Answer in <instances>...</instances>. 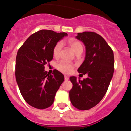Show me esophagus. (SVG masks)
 Segmentation results:
<instances>
[{
  "label": "esophagus",
  "mask_w": 131,
  "mask_h": 131,
  "mask_svg": "<svg viewBox=\"0 0 131 131\" xmlns=\"http://www.w3.org/2000/svg\"><path fill=\"white\" fill-rule=\"evenodd\" d=\"M64 78H65V80H66V81H68V80H69V77H68V75H65Z\"/></svg>",
  "instance_id": "obj_1"
}]
</instances>
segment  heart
<instances>
[{
	"label": "heart",
	"mask_w": 131,
	"mask_h": 131,
	"mask_svg": "<svg viewBox=\"0 0 131 131\" xmlns=\"http://www.w3.org/2000/svg\"><path fill=\"white\" fill-rule=\"evenodd\" d=\"M68 43L70 45L71 49L73 50L75 53L78 52L83 51V45L78 40L73 38L69 39L68 40ZM62 45L61 42H58L55 45L53 48V55L55 57H58L60 54L61 49H62ZM57 68L60 71L64 73H70L73 69V66L71 63L66 62V61H61L57 65Z\"/></svg>",
	"instance_id": "heart-1"
}]
</instances>
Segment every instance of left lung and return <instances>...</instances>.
I'll list each match as a JSON object with an SVG mask.
<instances>
[{"label":"left lung","instance_id":"obj_1","mask_svg":"<svg viewBox=\"0 0 131 131\" xmlns=\"http://www.w3.org/2000/svg\"><path fill=\"white\" fill-rule=\"evenodd\" d=\"M76 38L86 47L85 59L77 71L88 77L83 81L74 76L69 78L73 84L69 98L74 107L87 110L96 106L107 92L114 71V56L111 47L98 33H79Z\"/></svg>","mask_w":131,"mask_h":131}]
</instances>
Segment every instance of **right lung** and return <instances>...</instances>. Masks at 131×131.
<instances>
[{
    "mask_svg": "<svg viewBox=\"0 0 131 131\" xmlns=\"http://www.w3.org/2000/svg\"><path fill=\"white\" fill-rule=\"evenodd\" d=\"M66 33L40 30L31 35L19 48L16 60V79L23 98L37 109L52 105L56 93L64 81L56 69L52 75L45 71V65L53 59V48Z\"/></svg>",
    "mask_w": 131,
    "mask_h": 131,
    "instance_id": "add662e5",
    "label": "right lung"
}]
</instances>
